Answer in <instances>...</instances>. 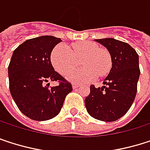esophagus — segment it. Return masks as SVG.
<instances>
[{
    "label": "esophagus",
    "mask_w": 150,
    "mask_h": 150,
    "mask_svg": "<svg viewBox=\"0 0 150 150\" xmlns=\"http://www.w3.org/2000/svg\"><path fill=\"white\" fill-rule=\"evenodd\" d=\"M79 86H80L79 84H78V83H72V88L73 89H76V88H78Z\"/></svg>",
    "instance_id": "34e87169"
}]
</instances>
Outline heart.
<instances>
[{"mask_svg":"<svg viewBox=\"0 0 150 150\" xmlns=\"http://www.w3.org/2000/svg\"><path fill=\"white\" fill-rule=\"evenodd\" d=\"M50 59L55 70L62 75L69 73L81 60L83 68L67 76L70 81L76 83H87L97 76L105 77L112 65L110 52L92 41L80 42L70 47L64 43L57 44L51 52Z\"/></svg>","mask_w":150,"mask_h":150,"instance_id":"obj_1","label":"heart"}]
</instances>
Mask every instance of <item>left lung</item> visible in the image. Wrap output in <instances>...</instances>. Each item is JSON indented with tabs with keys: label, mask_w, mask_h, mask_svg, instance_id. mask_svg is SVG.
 I'll use <instances>...</instances> for the list:
<instances>
[{
	"label": "left lung",
	"mask_w": 150,
	"mask_h": 150,
	"mask_svg": "<svg viewBox=\"0 0 150 150\" xmlns=\"http://www.w3.org/2000/svg\"><path fill=\"white\" fill-rule=\"evenodd\" d=\"M112 56V65L102 87L90 86L85 100L88 113L103 121H115L131 108L137 92L140 77L139 56L128 43L113 39H95Z\"/></svg>",
	"instance_id": "left-lung-1"
}]
</instances>
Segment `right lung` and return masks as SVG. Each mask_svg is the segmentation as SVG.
Instances as JSON below:
<instances>
[{
  "label": "right lung",
  "mask_w": 150,
  "mask_h": 150,
  "mask_svg": "<svg viewBox=\"0 0 150 150\" xmlns=\"http://www.w3.org/2000/svg\"><path fill=\"white\" fill-rule=\"evenodd\" d=\"M62 42L52 36L26 40L13 52L8 65L9 90L17 108L34 120H47L57 116L72 86L55 71L50 54ZM49 81H57L50 87Z\"/></svg>",
  "instance_id": "add662e5"
}]
</instances>
